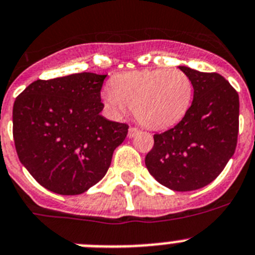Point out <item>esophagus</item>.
Listing matches in <instances>:
<instances>
[{
	"label": "esophagus",
	"mask_w": 255,
	"mask_h": 255,
	"mask_svg": "<svg viewBox=\"0 0 255 255\" xmlns=\"http://www.w3.org/2000/svg\"><path fill=\"white\" fill-rule=\"evenodd\" d=\"M138 132H140V131H138L137 128L131 127V128H129V129H128V137H129V138H133L134 136H136V134L138 133Z\"/></svg>",
	"instance_id": "esophagus-1"
}]
</instances>
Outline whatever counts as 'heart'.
<instances>
[{"instance_id": "b5f03b06", "label": "heart", "mask_w": 255, "mask_h": 255, "mask_svg": "<svg viewBox=\"0 0 255 255\" xmlns=\"http://www.w3.org/2000/svg\"><path fill=\"white\" fill-rule=\"evenodd\" d=\"M105 105L115 115L133 109L144 127L164 129L187 115L193 100V83L177 68H154L123 72L111 79L102 93Z\"/></svg>"}]
</instances>
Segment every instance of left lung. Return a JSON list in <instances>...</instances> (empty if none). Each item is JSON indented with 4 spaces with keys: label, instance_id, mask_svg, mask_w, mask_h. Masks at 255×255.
Listing matches in <instances>:
<instances>
[{
    "label": "left lung",
    "instance_id": "1",
    "mask_svg": "<svg viewBox=\"0 0 255 255\" xmlns=\"http://www.w3.org/2000/svg\"><path fill=\"white\" fill-rule=\"evenodd\" d=\"M193 83L187 115L168 131L154 134L145 157L151 176L176 192L204 188L232 158L239 134V95L217 72L179 66Z\"/></svg>",
    "mask_w": 255,
    "mask_h": 255
}]
</instances>
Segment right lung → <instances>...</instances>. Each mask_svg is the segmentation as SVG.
Returning <instances> with one entry per match:
<instances>
[{
    "mask_svg": "<svg viewBox=\"0 0 255 255\" xmlns=\"http://www.w3.org/2000/svg\"><path fill=\"white\" fill-rule=\"evenodd\" d=\"M106 76L81 72L36 80L15 100L12 136L19 160L50 192L75 196L93 187L127 136V124L100 114Z\"/></svg>",
    "mask_w": 255,
    "mask_h": 255,
    "instance_id": "1",
    "label": "right lung"
}]
</instances>
